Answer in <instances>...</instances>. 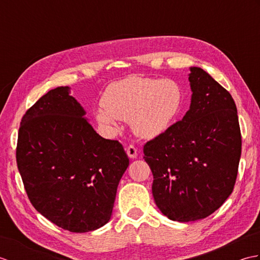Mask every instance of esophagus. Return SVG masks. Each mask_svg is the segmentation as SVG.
<instances>
[{"label": "esophagus", "instance_id": "1", "mask_svg": "<svg viewBox=\"0 0 260 260\" xmlns=\"http://www.w3.org/2000/svg\"><path fill=\"white\" fill-rule=\"evenodd\" d=\"M126 153L131 158H136V156H137V150L134 145H129L128 147H127Z\"/></svg>", "mask_w": 260, "mask_h": 260}]
</instances>
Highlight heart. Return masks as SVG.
Here are the masks:
<instances>
[{"label": "heart", "mask_w": 260, "mask_h": 260, "mask_svg": "<svg viewBox=\"0 0 260 260\" xmlns=\"http://www.w3.org/2000/svg\"><path fill=\"white\" fill-rule=\"evenodd\" d=\"M182 101L183 91L175 80L133 76L107 87L96 119L109 132L117 129L118 119L129 120L137 136L150 140L169 128Z\"/></svg>", "instance_id": "b5f03b06"}]
</instances>
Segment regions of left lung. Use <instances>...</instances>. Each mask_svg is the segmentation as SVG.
I'll list each match as a JSON object with an SVG mask.
<instances>
[{
	"label": "left lung",
	"mask_w": 260,
	"mask_h": 260,
	"mask_svg": "<svg viewBox=\"0 0 260 260\" xmlns=\"http://www.w3.org/2000/svg\"><path fill=\"white\" fill-rule=\"evenodd\" d=\"M190 71V109L144 145L154 201L179 222L207 218L222 206L234 190L241 155L234 98L203 69Z\"/></svg>",
	"instance_id": "1"
}]
</instances>
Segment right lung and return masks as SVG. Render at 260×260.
<instances>
[{
  "mask_svg": "<svg viewBox=\"0 0 260 260\" xmlns=\"http://www.w3.org/2000/svg\"><path fill=\"white\" fill-rule=\"evenodd\" d=\"M69 87L48 91L21 120L16 163L32 206L58 227L88 233L112 217L129 159L96 133Z\"/></svg>",
  "mask_w": 260,
  "mask_h": 260,
  "instance_id": "add662e5",
  "label": "right lung"
}]
</instances>
